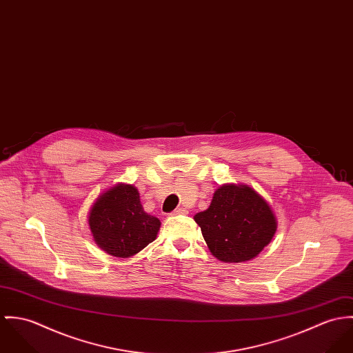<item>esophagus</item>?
I'll use <instances>...</instances> for the list:
<instances>
[{
  "label": "esophagus",
  "instance_id": "esophagus-1",
  "mask_svg": "<svg viewBox=\"0 0 353 353\" xmlns=\"http://www.w3.org/2000/svg\"><path fill=\"white\" fill-rule=\"evenodd\" d=\"M188 214V211L185 210V208H176L173 212H172V215H187Z\"/></svg>",
  "mask_w": 353,
  "mask_h": 353
}]
</instances>
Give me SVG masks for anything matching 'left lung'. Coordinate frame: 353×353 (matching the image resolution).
<instances>
[{
    "instance_id": "1",
    "label": "left lung",
    "mask_w": 353,
    "mask_h": 353,
    "mask_svg": "<svg viewBox=\"0 0 353 353\" xmlns=\"http://www.w3.org/2000/svg\"><path fill=\"white\" fill-rule=\"evenodd\" d=\"M211 254L223 263L257 257L272 241L277 219L270 203L245 184H223L194 216Z\"/></svg>"
}]
</instances>
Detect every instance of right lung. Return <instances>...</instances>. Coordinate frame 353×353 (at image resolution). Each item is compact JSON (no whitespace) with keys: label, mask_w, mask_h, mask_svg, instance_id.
Here are the masks:
<instances>
[{"label":"right lung","mask_w":353,"mask_h":353,"mask_svg":"<svg viewBox=\"0 0 353 353\" xmlns=\"http://www.w3.org/2000/svg\"><path fill=\"white\" fill-rule=\"evenodd\" d=\"M88 225L96 245L111 256H135L157 238L159 219L148 214L138 190L118 183L96 197L88 212Z\"/></svg>","instance_id":"1"}]
</instances>
